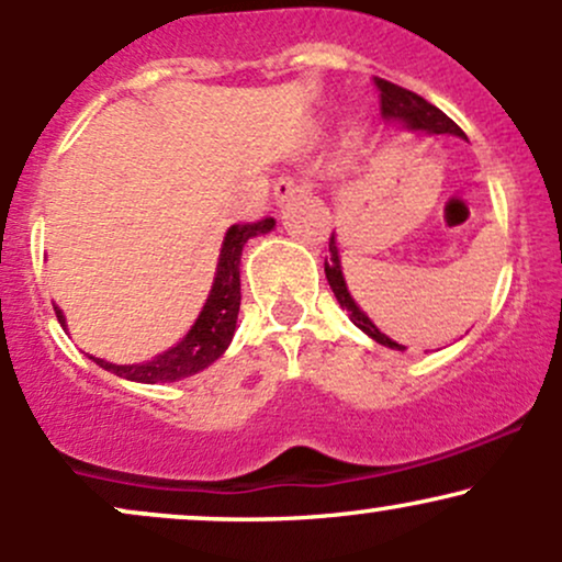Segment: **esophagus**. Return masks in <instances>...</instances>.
<instances>
[{
	"instance_id": "1",
	"label": "esophagus",
	"mask_w": 562,
	"mask_h": 562,
	"mask_svg": "<svg viewBox=\"0 0 562 562\" xmlns=\"http://www.w3.org/2000/svg\"><path fill=\"white\" fill-rule=\"evenodd\" d=\"M306 182H303V179H295V177H290V173H282V177H277V182H274V200L277 203H288L290 198L293 195H299V192H303L306 190Z\"/></svg>"
}]
</instances>
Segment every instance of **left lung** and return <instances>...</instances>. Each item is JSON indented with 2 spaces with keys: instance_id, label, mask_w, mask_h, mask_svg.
I'll use <instances>...</instances> for the list:
<instances>
[{
  "instance_id": "obj_1",
  "label": "left lung",
  "mask_w": 562,
  "mask_h": 562,
  "mask_svg": "<svg viewBox=\"0 0 562 562\" xmlns=\"http://www.w3.org/2000/svg\"><path fill=\"white\" fill-rule=\"evenodd\" d=\"M375 87L380 92V111H383L385 119L402 121V124H406V128H417V132L454 134V137H465V132H462V128L457 126L447 113L438 111L436 105H430V102L423 100L420 94L409 92V89H404V87H396V83H391L385 79H375ZM325 274H327V282H330L335 299H338L340 306L346 308L348 317H351V322L359 327V330H364L372 340H378L380 346H389V348H396V351H404V346H398L396 340H391L389 335L378 330L375 322L367 317L362 308L357 306V301L351 299V293H348L346 280H344V269H340L338 245H335V235L330 237V256L325 259Z\"/></svg>"
}]
</instances>
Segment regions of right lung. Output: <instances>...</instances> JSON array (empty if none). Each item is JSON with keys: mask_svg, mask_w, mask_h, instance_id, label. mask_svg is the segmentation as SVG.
I'll use <instances>...</instances> for the list:
<instances>
[{"mask_svg": "<svg viewBox=\"0 0 562 562\" xmlns=\"http://www.w3.org/2000/svg\"><path fill=\"white\" fill-rule=\"evenodd\" d=\"M274 227V218L267 216L261 222L254 224H232L224 235L222 254H218L216 263V277L214 285H211L209 299L203 303V312L198 314L195 325L190 327V333L179 340L177 346H171L169 351L158 353L156 359L142 364H113L105 359H94L102 370L113 372V375L134 380V383H173V380H182L195 375V372L205 370L209 364H214L227 346L232 344V335L237 327V312H240V256L243 245L250 237L263 235ZM57 322L66 327V317H63L60 308L55 306Z\"/></svg>", "mask_w": 562, "mask_h": 562, "instance_id": "right-lung-1", "label": "right lung"}]
</instances>
